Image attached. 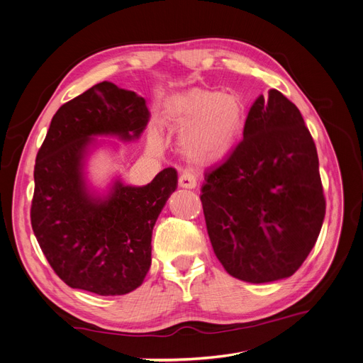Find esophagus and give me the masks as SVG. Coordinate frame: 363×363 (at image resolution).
<instances>
[{"label":"esophagus","instance_id":"34e87169","mask_svg":"<svg viewBox=\"0 0 363 363\" xmlns=\"http://www.w3.org/2000/svg\"><path fill=\"white\" fill-rule=\"evenodd\" d=\"M179 184L180 188H184V189H194L196 188V184H199V180H196V175L189 172V171H184L180 179H179Z\"/></svg>","mask_w":363,"mask_h":363}]
</instances>
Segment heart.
I'll return each mask as SVG.
<instances>
[{"label":"heart","mask_w":363,"mask_h":363,"mask_svg":"<svg viewBox=\"0 0 363 363\" xmlns=\"http://www.w3.org/2000/svg\"><path fill=\"white\" fill-rule=\"evenodd\" d=\"M164 118L174 131H183L180 147L186 157L211 163L238 145L247 124V107L235 94L194 87L172 98ZM150 144L157 148V138L152 136Z\"/></svg>","instance_id":"b5f03b06"}]
</instances>
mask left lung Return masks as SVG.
Instances as JSON below:
<instances>
[{
    "mask_svg": "<svg viewBox=\"0 0 363 363\" xmlns=\"http://www.w3.org/2000/svg\"><path fill=\"white\" fill-rule=\"evenodd\" d=\"M201 203L224 269L248 283L291 277L321 232L318 152L296 106L271 89L252 103L244 139L206 174Z\"/></svg>",
    "mask_w": 363,
    "mask_h": 363,
    "instance_id": "left-lung-1",
    "label": "left lung"
}]
</instances>
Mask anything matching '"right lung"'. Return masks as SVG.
Masks as SVG:
<instances>
[{"label":"right lung","instance_id":"right-lung-1","mask_svg":"<svg viewBox=\"0 0 363 363\" xmlns=\"http://www.w3.org/2000/svg\"><path fill=\"white\" fill-rule=\"evenodd\" d=\"M150 119L145 100L111 82L92 86L52 116L38 151L31 227L54 272L74 289L124 295L139 288L151 265V235L177 171L151 183L116 180L95 195L84 179L94 136L139 139Z\"/></svg>","mask_w":363,"mask_h":363}]
</instances>
